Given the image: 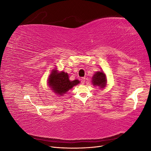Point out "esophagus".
Instances as JSON below:
<instances>
[{"label":"esophagus","mask_w":151,"mask_h":151,"mask_svg":"<svg viewBox=\"0 0 151 151\" xmlns=\"http://www.w3.org/2000/svg\"><path fill=\"white\" fill-rule=\"evenodd\" d=\"M81 83L83 84H84V83H85L86 79L84 78V77H82V78L81 79Z\"/></svg>","instance_id":"esophagus-1"}]
</instances>
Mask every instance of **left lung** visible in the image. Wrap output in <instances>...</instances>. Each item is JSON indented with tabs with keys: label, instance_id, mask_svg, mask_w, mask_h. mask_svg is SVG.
<instances>
[{
	"label": "left lung",
	"instance_id": "1",
	"mask_svg": "<svg viewBox=\"0 0 151 151\" xmlns=\"http://www.w3.org/2000/svg\"><path fill=\"white\" fill-rule=\"evenodd\" d=\"M92 84L99 89H103L107 86V78L103 71H97L92 77Z\"/></svg>",
	"mask_w": 151,
	"mask_h": 151
}]
</instances>
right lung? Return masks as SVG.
<instances>
[{
	"instance_id": "right-lung-1",
	"label": "right lung",
	"mask_w": 151,
	"mask_h": 151,
	"mask_svg": "<svg viewBox=\"0 0 151 151\" xmlns=\"http://www.w3.org/2000/svg\"><path fill=\"white\" fill-rule=\"evenodd\" d=\"M80 83L77 79L70 81L69 76L67 72L58 71L57 67H54L50 73L48 79V86L53 92L59 95L63 96L73 87Z\"/></svg>"
}]
</instances>
